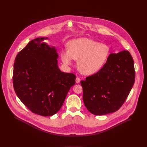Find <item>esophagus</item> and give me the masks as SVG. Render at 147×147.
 Returning <instances> with one entry per match:
<instances>
[{"instance_id": "1", "label": "esophagus", "mask_w": 147, "mask_h": 147, "mask_svg": "<svg viewBox=\"0 0 147 147\" xmlns=\"http://www.w3.org/2000/svg\"><path fill=\"white\" fill-rule=\"evenodd\" d=\"M76 83H77V84L80 83V78L79 77H77L76 79Z\"/></svg>"}]
</instances>
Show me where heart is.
I'll list each match as a JSON object with an SVG mask.
<instances>
[{
    "label": "heart",
    "mask_w": 147,
    "mask_h": 147,
    "mask_svg": "<svg viewBox=\"0 0 147 147\" xmlns=\"http://www.w3.org/2000/svg\"><path fill=\"white\" fill-rule=\"evenodd\" d=\"M110 53L109 48L104 44L87 38L70 40L68 49L62 50L61 59L64 64L70 65L73 59L78 60L77 67L83 74L96 73L106 63Z\"/></svg>",
    "instance_id": "obj_1"
}]
</instances>
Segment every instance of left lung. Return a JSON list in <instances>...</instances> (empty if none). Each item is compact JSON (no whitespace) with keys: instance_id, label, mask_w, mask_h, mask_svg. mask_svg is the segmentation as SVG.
<instances>
[{"instance_id":"1","label":"left lung","mask_w":147,"mask_h":147,"mask_svg":"<svg viewBox=\"0 0 147 147\" xmlns=\"http://www.w3.org/2000/svg\"><path fill=\"white\" fill-rule=\"evenodd\" d=\"M134 81V60L130 52L111 53L99 71L81 81L86 107L95 115L117 111L126 100Z\"/></svg>"}]
</instances>
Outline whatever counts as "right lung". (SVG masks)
Masks as SVG:
<instances>
[{
  "label": "right lung",
  "mask_w": 147,
  "mask_h": 147,
  "mask_svg": "<svg viewBox=\"0 0 147 147\" xmlns=\"http://www.w3.org/2000/svg\"><path fill=\"white\" fill-rule=\"evenodd\" d=\"M47 38H35L18 52L13 74L18 98L32 112L43 116L59 111L76 77L60 70L56 50L43 42Z\"/></svg>",
  "instance_id": "1"
}]
</instances>
